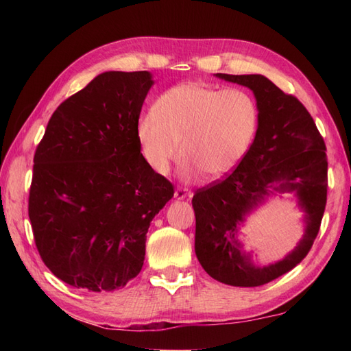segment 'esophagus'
Returning a JSON list of instances; mask_svg holds the SVG:
<instances>
[{"mask_svg":"<svg viewBox=\"0 0 351 351\" xmlns=\"http://www.w3.org/2000/svg\"><path fill=\"white\" fill-rule=\"evenodd\" d=\"M190 196H191V191H190L189 189L178 187V189L175 190V199H178V200H182V199L190 197Z\"/></svg>","mask_w":351,"mask_h":351,"instance_id":"1","label":"esophagus"}]
</instances>
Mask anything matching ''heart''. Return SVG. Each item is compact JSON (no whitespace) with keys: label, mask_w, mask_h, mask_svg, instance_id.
<instances>
[{"label":"heart","mask_w":351,"mask_h":351,"mask_svg":"<svg viewBox=\"0 0 351 351\" xmlns=\"http://www.w3.org/2000/svg\"><path fill=\"white\" fill-rule=\"evenodd\" d=\"M151 114L138 125L145 160L155 171L166 173L180 155L185 180L197 173L205 180L228 173L258 130L256 102L241 88L178 84L158 96Z\"/></svg>","instance_id":"b5f03b06"}]
</instances>
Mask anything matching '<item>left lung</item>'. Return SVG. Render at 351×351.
Listing matches in <instances>:
<instances>
[{"label":"left lung","mask_w":351,"mask_h":351,"mask_svg":"<svg viewBox=\"0 0 351 351\" xmlns=\"http://www.w3.org/2000/svg\"><path fill=\"white\" fill-rule=\"evenodd\" d=\"M220 80L250 88L258 107L255 140L225 180L196 191L195 250L213 279L232 287H259L302 263L322 225L327 200L326 145L303 104L264 75H228ZM291 192L305 213L301 241L285 258L256 266L242 250L237 234L245 217L268 198Z\"/></svg>","instance_id":"1"}]
</instances>
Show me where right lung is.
Listing matches in <instances>:
<instances>
[{
    "label": "right lung",
    "mask_w": 351,
    "mask_h": 351,
    "mask_svg": "<svg viewBox=\"0 0 351 351\" xmlns=\"http://www.w3.org/2000/svg\"><path fill=\"white\" fill-rule=\"evenodd\" d=\"M151 72L99 73L62 102L36 149L28 215L52 274L114 291L143 267L151 221L173 185L141 155L138 117Z\"/></svg>",
    "instance_id": "1"
}]
</instances>
